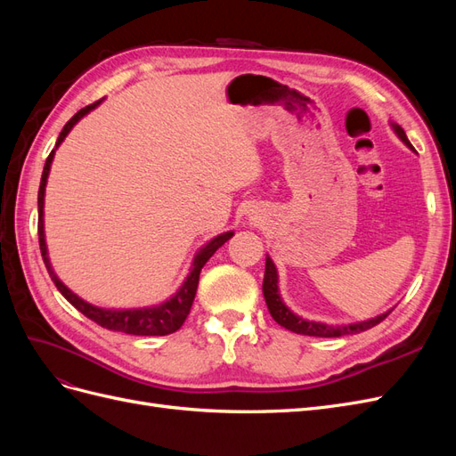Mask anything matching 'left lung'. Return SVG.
Masks as SVG:
<instances>
[{
	"label": "left lung",
	"mask_w": 456,
	"mask_h": 456,
	"mask_svg": "<svg viewBox=\"0 0 456 456\" xmlns=\"http://www.w3.org/2000/svg\"><path fill=\"white\" fill-rule=\"evenodd\" d=\"M394 133L397 134V139L402 141L407 148L412 150L405 131L397 126V123H390ZM280 275H278V268H275L273 260L266 255V270H265V281H262V293H265V300L266 306L272 314V317L278 322L281 327L293 330L297 335H306V337H323V338H330V337H344V335H355L362 333V330H367L370 327L379 325L386 315H388L392 310L384 312L380 315L370 317V320L365 322H357V323H346V325H329V323H322V322H312L302 317L298 314H295L291 308H289L281 295H280Z\"/></svg>",
	"instance_id": "1"
}]
</instances>
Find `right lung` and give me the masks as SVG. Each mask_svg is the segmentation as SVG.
Wrapping results in <instances>:
<instances>
[{"label":"right lung","instance_id":"obj_1","mask_svg":"<svg viewBox=\"0 0 456 456\" xmlns=\"http://www.w3.org/2000/svg\"><path fill=\"white\" fill-rule=\"evenodd\" d=\"M104 99H101L99 102L89 104L86 108H81L79 112L66 123L64 129L61 131L57 144H54L53 151L49 154L45 167H44V175H41V183H39V191H37V233H39V249H41V256H44L45 268L51 275L53 283L57 285L59 291L62 293V297L70 302L74 308H77L81 314L87 315L89 320H93L94 323H99L101 327L112 329V330H121V333L127 335H139V337H163V335H171L175 330H178L183 327L184 320L190 314L191 302H194L196 291H198V283H200V272L205 266V262L209 260L218 247H223L232 236L233 232H224L218 233L211 241H207L201 249L196 253L194 260H191V268L190 273L186 275V280L183 281V285L176 289V293L169 298L161 302V305L156 306H146V308H101L94 306L91 302L84 300L81 297H77L74 291H70L61 280L59 275L54 273L53 265L49 260V251H47V243H45V220H44V205H45V186H47V178H49V171H51V163L54 158V151L64 142V139L74 129L76 123L86 118L91 110H94L99 106Z\"/></svg>","mask_w":456,"mask_h":456}]
</instances>
